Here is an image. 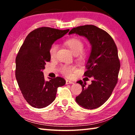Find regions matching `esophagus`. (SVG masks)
<instances>
[{
	"mask_svg": "<svg viewBox=\"0 0 135 135\" xmlns=\"http://www.w3.org/2000/svg\"><path fill=\"white\" fill-rule=\"evenodd\" d=\"M74 83V82L72 81H70V80H66V84H73Z\"/></svg>",
	"mask_w": 135,
	"mask_h": 135,
	"instance_id": "1",
	"label": "esophagus"
}]
</instances>
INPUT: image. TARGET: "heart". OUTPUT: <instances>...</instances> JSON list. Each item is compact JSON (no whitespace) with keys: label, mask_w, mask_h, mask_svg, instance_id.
Masks as SVG:
<instances>
[{"label":"heart","mask_w":135,"mask_h":135,"mask_svg":"<svg viewBox=\"0 0 135 135\" xmlns=\"http://www.w3.org/2000/svg\"><path fill=\"white\" fill-rule=\"evenodd\" d=\"M65 45L70 49L73 54L77 55L79 59H82L84 56L83 50L84 49V43L82 41L76 37L70 38L65 42ZM57 50H58V45L52 44L49 49V55L52 58L55 57ZM76 69L74 66L64 65L61 67V72L66 76H70L71 73Z\"/></svg>","instance_id":"obj_1"}]
</instances>
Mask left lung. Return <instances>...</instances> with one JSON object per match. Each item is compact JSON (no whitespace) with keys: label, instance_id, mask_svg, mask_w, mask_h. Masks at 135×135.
Masks as SVG:
<instances>
[{"label":"left lung","instance_id":"1","mask_svg":"<svg viewBox=\"0 0 135 135\" xmlns=\"http://www.w3.org/2000/svg\"><path fill=\"white\" fill-rule=\"evenodd\" d=\"M74 33L86 37L92 46L84 75L93 79L88 86L86 81H77L82 91L76 100L84 108L95 109L108 99L117 83L120 68L117 47L107 32L93 25L75 27L69 32Z\"/></svg>","mask_w":135,"mask_h":135}]
</instances>
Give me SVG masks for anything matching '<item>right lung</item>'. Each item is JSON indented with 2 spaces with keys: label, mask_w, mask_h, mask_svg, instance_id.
<instances>
[{
  "label": "right lung",
  "mask_w": 135,
  "mask_h": 135,
  "mask_svg": "<svg viewBox=\"0 0 135 135\" xmlns=\"http://www.w3.org/2000/svg\"><path fill=\"white\" fill-rule=\"evenodd\" d=\"M69 30L40 27L27 35L20 47L15 59L16 79L24 99L35 108L48 106L56 98L58 87L65 84L60 77L46 81L42 70L51 61V45Z\"/></svg>",
  "instance_id": "obj_1"
}]
</instances>
